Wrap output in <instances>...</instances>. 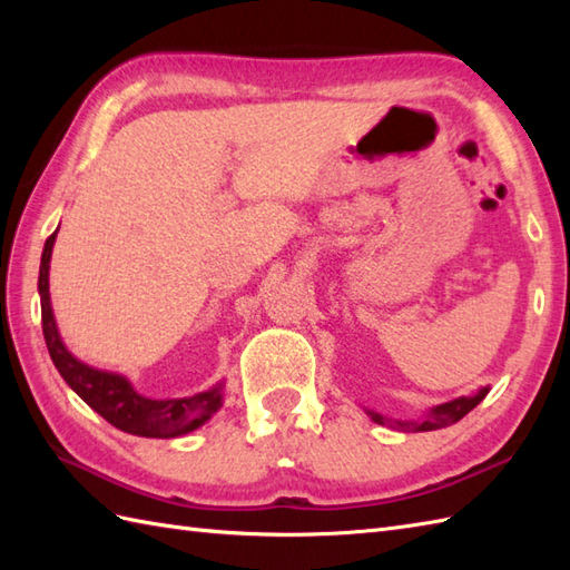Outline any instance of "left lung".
I'll return each instance as SVG.
<instances>
[{
  "label": "left lung",
  "instance_id": "1",
  "mask_svg": "<svg viewBox=\"0 0 570 570\" xmlns=\"http://www.w3.org/2000/svg\"><path fill=\"white\" fill-rule=\"evenodd\" d=\"M488 392H490L488 386H482V390H478L475 394L458 396V399H453V402H445V404L429 409L421 419H409V421L406 419H390V416H384V414H380V411H372V409H365V411L374 423H380V426H390V429L404 431V433L435 431V429L451 426V423H455V421L463 419L465 414H470V411L488 396Z\"/></svg>",
  "mask_w": 570,
  "mask_h": 570
}]
</instances>
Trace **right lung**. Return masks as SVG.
Wrapping results in <instances>:
<instances>
[{
  "label": "right lung",
  "instance_id": "1",
  "mask_svg": "<svg viewBox=\"0 0 570 570\" xmlns=\"http://www.w3.org/2000/svg\"><path fill=\"white\" fill-rule=\"evenodd\" d=\"M56 233L43 245L39 296L46 347L60 377L66 380V384L85 404L125 433L144 435V439H176V435L200 429L223 406V382L215 384L208 392H198L184 399H149L141 396L125 374L85 365L66 347L53 318L51 294H48V269H51Z\"/></svg>",
  "mask_w": 570,
  "mask_h": 570
}]
</instances>
